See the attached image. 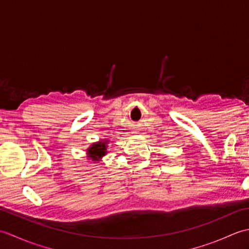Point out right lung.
<instances>
[{
  "instance_id": "add662e5",
  "label": "right lung",
  "mask_w": 249,
  "mask_h": 249,
  "mask_svg": "<svg viewBox=\"0 0 249 249\" xmlns=\"http://www.w3.org/2000/svg\"><path fill=\"white\" fill-rule=\"evenodd\" d=\"M108 139H103L97 142H94L92 145L87 149V157L92 161H100L102 157L107 154V147L109 143Z\"/></svg>"
}]
</instances>
